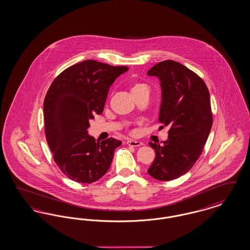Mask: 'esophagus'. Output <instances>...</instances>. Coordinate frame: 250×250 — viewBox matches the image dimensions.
<instances>
[{
	"label": "esophagus",
	"instance_id": "obj_1",
	"mask_svg": "<svg viewBox=\"0 0 250 250\" xmlns=\"http://www.w3.org/2000/svg\"><path fill=\"white\" fill-rule=\"evenodd\" d=\"M126 143L128 144V145H130L132 147H139V146H141V145H143V143H141L140 141H137V140H128Z\"/></svg>",
	"mask_w": 250,
	"mask_h": 250
}]
</instances>
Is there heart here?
<instances>
[{
  "label": "heart",
  "mask_w": 250,
  "mask_h": 250,
  "mask_svg": "<svg viewBox=\"0 0 250 250\" xmlns=\"http://www.w3.org/2000/svg\"><path fill=\"white\" fill-rule=\"evenodd\" d=\"M147 86L143 83H135L131 87V93L132 95H135L141 92H143V90H147Z\"/></svg>",
  "instance_id": "1"
}]
</instances>
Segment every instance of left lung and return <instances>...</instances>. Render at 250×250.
<instances>
[{
    "label": "left lung",
    "mask_w": 250,
    "mask_h": 250,
    "mask_svg": "<svg viewBox=\"0 0 250 250\" xmlns=\"http://www.w3.org/2000/svg\"><path fill=\"white\" fill-rule=\"evenodd\" d=\"M147 75L160 82L158 121L170 127L161 145L149 143L155 158L148 173L159 181H170L186 174L202 155L213 125L210 95L196 73L172 60L158 62Z\"/></svg>",
    "instance_id": "obj_1"
}]
</instances>
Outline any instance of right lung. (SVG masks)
<instances>
[{
	"label": "right lung",
	"mask_w": 250,
	"mask_h": 250,
	"mask_svg": "<svg viewBox=\"0 0 250 250\" xmlns=\"http://www.w3.org/2000/svg\"><path fill=\"white\" fill-rule=\"evenodd\" d=\"M127 70L86 60L62 72L48 89L44 101L47 142L55 163L73 181L95 182L111 165L122 142H96L87 129L90 120L103 112L111 84Z\"/></svg>",
	"instance_id": "right-lung-1"
}]
</instances>
